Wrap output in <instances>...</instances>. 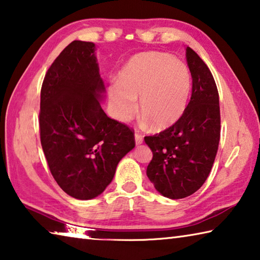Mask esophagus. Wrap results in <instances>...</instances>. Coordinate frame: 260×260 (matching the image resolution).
Wrapping results in <instances>:
<instances>
[{
	"instance_id": "obj_1",
	"label": "esophagus",
	"mask_w": 260,
	"mask_h": 260,
	"mask_svg": "<svg viewBox=\"0 0 260 260\" xmlns=\"http://www.w3.org/2000/svg\"><path fill=\"white\" fill-rule=\"evenodd\" d=\"M134 138H135V143H136V145L142 144V142H143V136H142V135L139 134V133H135Z\"/></svg>"
}]
</instances>
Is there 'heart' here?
<instances>
[{
  "instance_id": "heart-1",
  "label": "heart",
  "mask_w": 260,
  "mask_h": 260,
  "mask_svg": "<svg viewBox=\"0 0 260 260\" xmlns=\"http://www.w3.org/2000/svg\"><path fill=\"white\" fill-rule=\"evenodd\" d=\"M191 86L190 69L183 61L162 52H144L127 61L108 95L117 120L132 119L140 99L143 121L154 131H164L182 118Z\"/></svg>"
}]
</instances>
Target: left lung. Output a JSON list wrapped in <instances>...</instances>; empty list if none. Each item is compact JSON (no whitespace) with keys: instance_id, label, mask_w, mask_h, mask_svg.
Instances as JSON below:
<instances>
[{"instance_id":"8db88e82","label":"left lung","mask_w":260,"mask_h":260,"mask_svg":"<svg viewBox=\"0 0 260 260\" xmlns=\"http://www.w3.org/2000/svg\"><path fill=\"white\" fill-rule=\"evenodd\" d=\"M186 61L192 95L176 124L144 141L153 153L146 175L160 194L183 199L199 190L214 165L220 139L219 95L209 68L191 48Z\"/></svg>"}]
</instances>
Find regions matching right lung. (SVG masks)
Listing matches in <instances>:
<instances>
[{"label":"right lung","mask_w":260,"mask_h":260,"mask_svg":"<svg viewBox=\"0 0 260 260\" xmlns=\"http://www.w3.org/2000/svg\"><path fill=\"white\" fill-rule=\"evenodd\" d=\"M105 93L92 42H72L42 85V148L55 182L75 199L100 196L135 146L133 131L103 111Z\"/></svg>","instance_id":"1"}]
</instances>
